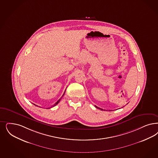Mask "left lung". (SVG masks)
<instances>
[{"label": "left lung", "mask_w": 158, "mask_h": 158, "mask_svg": "<svg viewBox=\"0 0 158 158\" xmlns=\"http://www.w3.org/2000/svg\"><path fill=\"white\" fill-rule=\"evenodd\" d=\"M95 107H96V108H97V109H100V110H103V109H100V107H98V106H95Z\"/></svg>", "instance_id": "1"}]
</instances>
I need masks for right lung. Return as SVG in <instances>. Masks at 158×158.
Here are the masks:
<instances>
[{"mask_svg":"<svg viewBox=\"0 0 158 158\" xmlns=\"http://www.w3.org/2000/svg\"><path fill=\"white\" fill-rule=\"evenodd\" d=\"M65 92H64V94L62 95V97L60 98H62L63 97V96H64V94H65ZM60 99H59V100H58V101H57V102H56V103H55L54 104V105L50 107H49V108H48V109H50V108H51V107H54L55 106H56V105L58 103L60 102Z\"/></svg>","mask_w":158,"mask_h":158,"instance_id":"add662e5","label":"right lung"}]
</instances>
